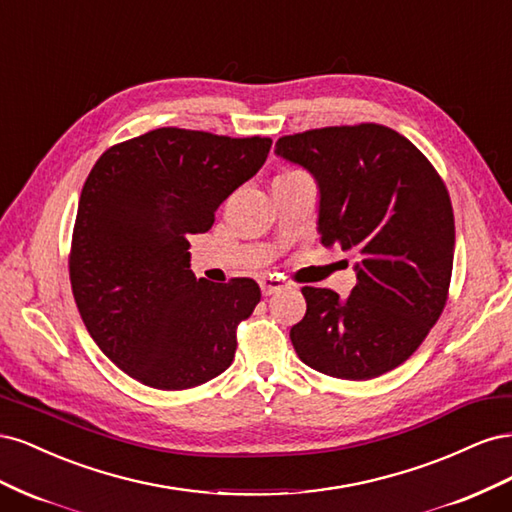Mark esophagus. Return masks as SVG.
Listing matches in <instances>:
<instances>
[{
  "mask_svg": "<svg viewBox=\"0 0 512 512\" xmlns=\"http://www.w3.org/2000/svg\"><path fill=\"white\" fill-rule=\"evenodd\" d=\"M282 288H286V284L280 280V277L269 275V277H262V280H260V290H262V294H265V297H269V294H275L277 290H282Z\"/></svg>",
  "mask_w": 512,
  "mask_h": 512,
  "instance_id": "1",
  "label": "esophagus"
}]
</instances>
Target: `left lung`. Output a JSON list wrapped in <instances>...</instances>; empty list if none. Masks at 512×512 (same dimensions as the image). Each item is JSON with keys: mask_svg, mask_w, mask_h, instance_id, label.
<instances>
[{"mask_svg": "<svg viewBox=\"0 0 512 512\" xmlns=\"http://www.w3.org/2000/svg\"><path fill=\"white\" fill-rule=\"evenodd\" d=\"M275 156L318 185L324 247L354 252L346 299L305 286L290 329L299 359L342 380H371L404 363L440 318L453 273L455 220L436 168L378 123L284 136Z\"/></svg>", "mask_w": 512, "mask_h": 512, "instance_id": "obj_1", "label": "left lung"}]
</instances>
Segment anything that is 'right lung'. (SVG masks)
Listing matches in <instances>:
<instances>
[{"mask_svg": "<svg viewBox=\"0 0 512 512\" xmlns=\"http://www.w3.org/2000/svg\"><path fill=\"white\" fill-rule=\"evenodd\" d=\"M271 138L158 128L104 151L83 185L70 282L89 335L151 389L183 391L220 376L237 324L260 288L196 280L190 235L265 164Z\"/></svg>", "mask_w": 512, "mask_h": 512, "instance_id": "1", "label": "right lung"}]
</instances>
